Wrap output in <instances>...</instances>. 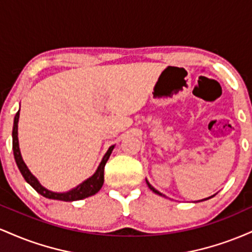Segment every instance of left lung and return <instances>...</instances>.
I'll return each mask as SVG.
<instances>
[{"instance_id": "obj_1", "label": "left lung", "mask_w": 252, "mask_h": 252, "mask_svg": "<svg viewBox=\"0 0 252 252\" xmlns=\"http://www.w3.org/2000/svg\"><path fill=\"white\" fill-rule=\"evenodd\" d=\"M146 181H147V180H146ZM147 185H148V187H149V189H152V190H153V192H154V193H156V194H158V195H162V196H164V195L162 194V193H160V192H158V189H154V187H153V186H152V185H150L148 181H147ZM212 196H213V195H212ZM212 196H210V198H212ZM210 198H206V199H202V200H199V201H204V200H207V199H210Z\"/></svg>"}]
</instances>
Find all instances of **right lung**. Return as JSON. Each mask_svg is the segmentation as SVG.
I'll list each match as a JSON object with an SVG mask.
<instances>
[{
    "label": "right lung",
    "instance_id": "add662e5",
    "mask_svg": "<svg viewBox=\"0 0 252 252\" xmlns=\"http://www.w3.org/2000/svg\"><path fill=\"white\" fill-rule=\"evenodd\" d=\"M19 117H20V110L16 112L15 118H14V126H13V150H14V158H15L16 164L19 167L20 172H21L22 176L25 178V180L36 190L39 194L48 199H54V200H62V201H76V200H82V199L91 196L102 189L104 184V167H105L106 161L109 160L110 155H111L112 150H114L115 146H111L108 149V152L104 155L102 162L99 163L98 168L94 174L90 176L89 179H86L85 181H83L82 184L78 185L76 189H72L71 190L65 193H57L52 192V190L45 189L37 179L31 173V170L28 169V167L26 166L24 158L21 156V152L19 148V138H17V123H19Z\"/></svg>",
    "mask_w": 252,
    "mask_h": 252
}]
</instances>
